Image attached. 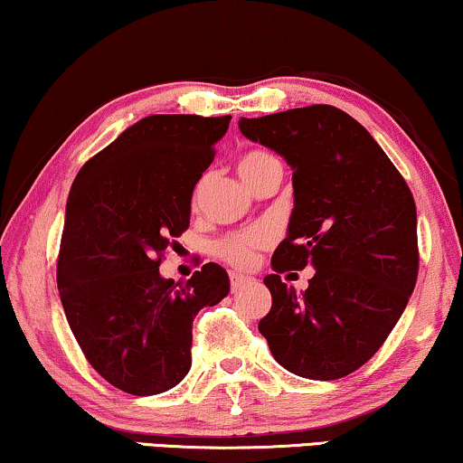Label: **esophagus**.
<instances>
[{
    "label": "esophagus",
    "instance_id": "1",
    "mask_svg": "<svg viewBox=\"0 0 463 463\" xmlns=\"http://www.w3.org/2000/svg\"><path fill=\"white\" fill-rule=\"evenodd\" d=\"M250 282H252L250 276H242V274H232L230 276V284H232L233 293H238V290H242L244 287H249Z\"/></svg>",
    "mask_w": 463,
    "mask_h": 463
}]
</instances>
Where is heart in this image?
Masks as SVG:
<instances>
[{
  "instance_id": "1",
  "label": "heart",
  "mask_w": 463,
  "mask_h": 463,
  "mask_svg": "<svg viewBox=\"0 0 463 463\" xmlns=\"http://www.w3.org/2000/svg\"><path fill=\"white\" fill-rule=\"evenodd\" d=\"M278 162L269 151L263 149H249L240 156L238 160V173L242 179L246 181V185L252 187L259 176L268 173L271 166H278ZM202 192V183L195 189V200L200 198ZM271 242V233L265 230V227H249V230L242 232H233L227 233L214 242V255L219 259H223L225 263L233 265V268H250L252 263L257 261V252L269 246Z\"/></svg>"
}]
</instances>
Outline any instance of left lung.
I'll return each mask as SVG.
<instances>
[{
	"instance_id": "8db88e82",
	"label": "left lung",
	"mask_w": 463,
	"mask_h": 463,
	"mask_svg": "<svg viewBox=\"0 0 463 463\" xmlns=\"http://www.w3.org/2000/svg\"><path fill=\"white\" fill-rule=\"evenodd\" d=\"M240 130L293 168L295 211L263 278L271 309L259 333L295 375H350L383 345L415 288L413 194L364 126L333 105L242 118ZM306 264L317 274L297 296L279 274Z\"/></svg>"
}]
</instances>
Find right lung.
Returning a JSON list of instances; mask_svg holds the SVG:
<instances>
[{
    "mask_svg": "<svg viewBox=\"0 0 463 463\" xmlns=\"http://www.w3.org/2000/svg\"><path fill=\"white\" fill-rule=\"evenodd\" d=\"M230 119L143 118L92 156L69 192L56 261L61 303L88 363L126 394L175 388L192 366L195 314L230 293L217 263L183 287L160 276Z\"/></svg>",
    "mask_w": 463,
    "mask_h": 463,
    "instance_id": "obj_1",
    "label": "right lung"
}]
</instances>
